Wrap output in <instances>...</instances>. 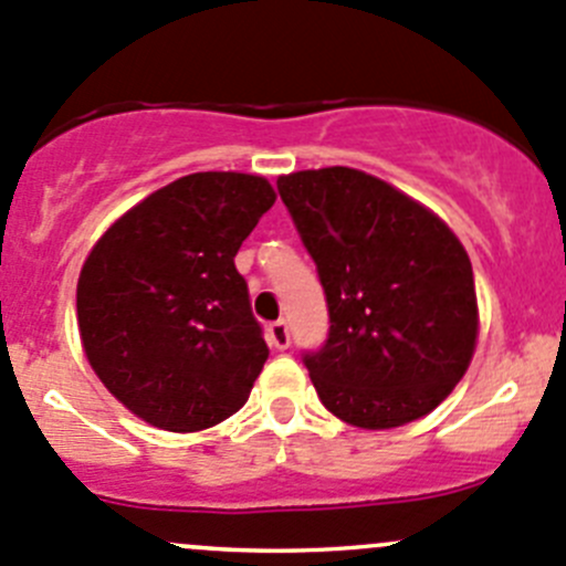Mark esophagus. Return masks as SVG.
<instances>
[{"label":"esophagus","instance_id":"34e87169","mask_svg":"<svg viewBox=\"0 0 566 566\" xmlns=\"http://www.w3.org/2000/svg\"><path fill=\"white\" fill-rule=\"evenodd\" d=\"M266 335H270V344L275 346V349H289L291 344V329H289V322H272L270 329H266Z\"/></svg>","mask_w":566,"mask_h":566}]
</instances>
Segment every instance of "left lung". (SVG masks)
<instances>
[{
    "instance_id": "1",
    "label": "left lung",
    "mask_w": 566,
    "mask_h": 566,
    "mask_svg": "<svg viewBox=\"0 0 566 566\" xmlns=\"http://www.w3.org/2000/svg\"><path fill=\"white\" fill-rule=\"evenodd\" d=\"M277 192L327 296L322 349L305 352L340 421L394 429L432 412L471 366L473 266L440 217L352 167L300 170Z\"/></svg>"
}]
</instances>
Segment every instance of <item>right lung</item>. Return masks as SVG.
Returning <instances> with one entry per match:
<instances>
[{
  "label": "right lung",
  "instance_id": "1",
  "mask_svg": "<svg viewBox=\"0 0 566 566\" xmlns=\"http://www.w3.org/2000/svg\"><path fill=\"white\" fill-rule=\"evenodd\" d=\"M272 203L261 176L192 172L128 209L87 255L82 346L150 427L200 432L248 401L270 349L233 259Z\"/></svg>",
  "mask_w": 566,
  "mask_h": 566
}]
</instances>
